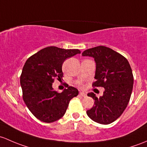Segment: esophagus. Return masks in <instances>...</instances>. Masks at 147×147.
<instances>
[{
  "instance_id": "34e87169",
  "label": "esophagus",
  "mask_w": 147,
  "mask_h": 147,
  "mask_svg": "<svg viewBox=\"0 0 147 147\" xmlns=\"http://www.w3.org/2000/svg\"><path fill=\"white\" fill-rule=\"evenodd\" d=\"M80 95H81V96H83V97H86V94L84 93V92H80Z\"/></svg>"
}]
</instances>
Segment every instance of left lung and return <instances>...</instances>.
<instances>
[{
    "mask_svg": "<svg viewBox=\"0 0 147 147\" xmlns=\"http://www.w3.org/2000/svg\"><path fill=\"white\" fill-rule=\"evenodd\" d=\"M82 56L94 58L96 81L93 86L105 88L100 98L93 93H88L95 102L86 113L94 122L108 125L118 118L127 106L134 84L132 71L125 57L106 47L86 49Z\"/></svg>",
    "mask_w": 147,
    "mask_h": 147,
    "instance_id": "obj_1",
    "label": "left lung"
}]
</instances>
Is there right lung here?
<instances>
[{
	"label": "right lung",
	"mask_w": 147,
	"mask_h": 147,
	"mask_svg": "<svg viewBox=\"0 0 147 147\" xmlns=\"http://www.w3.org/2000/svg\"><path fill=\"white\" fill-rule=\"evenodd\" d=\"M80 53L78 49L48 47L31 56L24 65L20 76L23 100L42 122L50 123L61 118L71 99L78 96V90L67 84V89L57 93L52 83L62 78L65 60Z\"/></svg>",
	"instance_id": "right-lung-1"
}]
</instances>
